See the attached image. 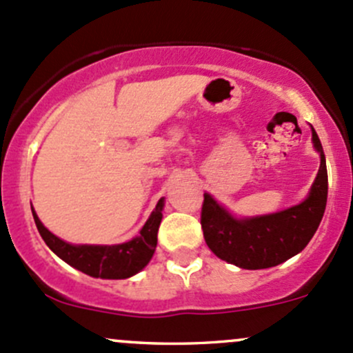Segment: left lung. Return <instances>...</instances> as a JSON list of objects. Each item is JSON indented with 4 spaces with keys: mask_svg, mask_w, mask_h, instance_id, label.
Here are the masks:
<instances>
[{
    "mask_svg": "<svg viewBox=\"0 0 353 353\" xmlns=\"http://www.w3.org/2000/svg\"><path fill=\"white\" fill-rule=\"evenodd\" d=\"M312 144L321 165L310 195L299 205L268 216L236 219L209 194H203L201 224L214 255L239 268L258 270L275 267L306 248L321 223L328 197L325 152L314 129Z\"/></svg>",
    "mask_w": 353,
    "mask_h": 353,
    "instance_id": "8db88e82",
    "label": "left lung"
}]
</instances>
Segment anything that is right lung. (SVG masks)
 <instances>
[{"label": "right lung", "instance_id": "add662e5", "mask_svg": "<svg viewBox=\"0 0 353 353\" xmlns=\"http://www.w3.org/2000/svg\"><path fill=\"white\" fill-rule=\"evenodd\" d=\"M163 205H165V202H163V199H159V202L156 203V209L152 210L139 236L132 238L130 241L122 243V245L112 246L69 245L43 226L34 209H32V214H34V221L46 245L68 265L78 268L90 277L127 279L143 270L152 258L156 243H158Z\"/></svg>", "mask_w": 353, "mask_h": 353}]
</instances>
